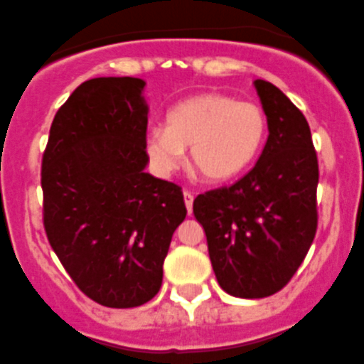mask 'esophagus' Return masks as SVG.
<instances>
[{
    "label": "esophagus",
    "instance_id": "obj_1",
    "mask_svg": "<svg viewBox=\"0 0 364 364\" xmlns=\"http://www.w3.org/2000/svg\"><path fill=\"white\" fill-rule=\"evenodd\" d=\"M193 193H188V191H183V200H185V206H187V212H193Z\"/></svg>",
    "mask_w": 364,
    "mask_h": 364
}]
</instances>
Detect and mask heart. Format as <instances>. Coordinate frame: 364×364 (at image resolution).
Instances as JSON below:
<instances>
[{"instance_id":"heart-1","label":"heart","mask_w":364,"mask_h":364,"mask_svg":"<svg viewBox=\"0 0 364 364\" xmlns=\"http://www.w3.org/2000/svg\"><path fill=\"white\" fill-rule=\"evenodd\" d=\"M267 139V114L259 105L225 93H202L177 102L166 126L146 133L145 151L160 173L179 168L183 149L208 183H227L250 170Z\"/></svg>"}]
</instances>
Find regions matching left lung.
<instances>
[{
  "label": "left lung",
  "instance_id": "1",
  "mask_svg": "<svg viewBox=\"0 0 364 364\" xmlns=\"http://www.w3.org/2000/svg\"><path fill=\"white\" fill-rule=\"evenodd\" d=\"M269 137L256 166L229 187L194 198L219 287L237 298H267L287 287L317 232L318 162L296 105L265 80L254 82Z\"/></svg>",
  "mask_w": 364,
  "mask_h": 364
}]
</instances>
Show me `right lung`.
I'll return each instance as SVG.
<instances>
[{
	"instance_id": "obj_1",
	"label": "right lung",
	"mask_w": 364,
	"mask_h": 364,
	"mask_svg": "<svg viewBox=\"0 0 364 364\" xmlns=\"http://www.w3.org/2000/svg\"><path fill=\"white\" fill-rule=\"evenodd\" d=\"M139 77H93L59 108L41 158L43 227L87 298L127 309L151 301L173 232L181 187L145 173L149 108Z\"/></svg>"
}]
</instances>
